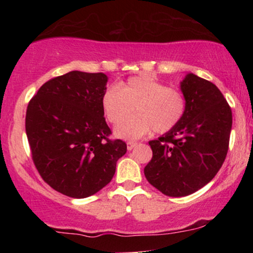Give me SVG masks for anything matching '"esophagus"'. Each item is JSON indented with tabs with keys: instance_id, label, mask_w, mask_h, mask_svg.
Here are the masks:
<instances>
[{
	"instance_id": "1",
	"label": "esophagus",
	"mask_w": 253,
	"mask_h": 253,
	"mask_svg": "<svg viewBox=\"0 0 253 253\" xmlns=\"http://www.w3.org/2000/svg\"><path fill=\"white\" fill-rule=\"evenodd\" d=\"M136 145H138V143H136V141H132V140L127 141V150L130 151L132 149H134Z\"/></svg>"
}]
</instances>
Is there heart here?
<instances>
[{"label": "heart", "instance_id": "obj_1", "mask_svg": "<svg viewBox=\"0 0 253 253\" xmlns=\"http://www.w3.org/2000/svg\"><path fill=\"white\" fill-rule=\"evenodd\" d=\"M103 114L110 124L118 125L132 112L137 115L123 121L115 128L121 139H138L151 130L158 134L170 132L182 121L187 100L178 89L150 75L130 77L118 86H108L101 97Z\"/></svg>", "mask_w": 253, "mask_h": 253}]
</instances>
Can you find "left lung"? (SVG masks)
Masks as SVG:
<instances>
[{
	"label": "left lung",
	"mask_w": 253,
	"mask_h": 253,
	"mask_svg": "<svg viewBox=\"0 0 253 253\" xmlns=\"http://www.w3.org/2000/svg\"><path fill=\"white\" fill-rule=\"evenodd\" d=\"M187 100L182 121L149 141L152 159L144 173L167 196L195 193L210 183L225 162L232 128V110L217 86L188 74L181 82Z\"/></svg>",
	"instance_id": "1"
}]
</instances>
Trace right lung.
Masks as SVG:
<instances>
[{"instance_id": "obj_1", "label": "right lung", "mask_w": 253, "mask_h": 253, "mask_svg": "<svg viewBox=\"0 0 253 253\" xmlns=\"http://www.w3.org/2000/svg\"><path fill=\"white\" fill-rule=\"evenodd\" d=\"M108 77L71 71L47 81L26 112V134L42 178L64 195L84 199L112 181L127 151L103 117L101 97Z\"/></svg>"}]
</instances>
